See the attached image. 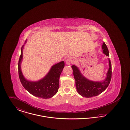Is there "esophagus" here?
Returning a JSON list of instances; mask_svg holds the SVG:
<instances>
[{
    "label": "esophagus",
    "instance_id": "34e87169",
    "mask_svg": "<svg viewBox=\"0 0 130 130\" xmlns=\"http://www.w3.org/2000/svg\"><path fill=\"white\" fill-rule=\"evenodd\" d=\"M65 61H66V63L67 65H70V64H71V63L73 62V59H72V58H71V57H68V58L66 59Z\"/></svg>",
    "mask_w": 130,
    "mask_h": 130
}]
</instances>
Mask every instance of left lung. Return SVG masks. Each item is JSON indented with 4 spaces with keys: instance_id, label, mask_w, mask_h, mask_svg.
Segmentation results:
<instances>
[{
    "instance_id": "1",
    "label": "left lung",
    "mask_w": 130,
    "mask_h": 130,
    "mask_svg": "<svg viewBox=\"0 0 130 130\" xmlns=\"http://www.w3.org/2000/svg\"><path fill=\"white\" fill-rule=\"evenodd\" d=\"M102 48L103 53L106 56H109V50L105 42L103 44ZM109 68L107 74V77L102 82L89 80L83 76L76 66L75 65L72 66L76 90L79 94L83 97L89 98L97 96L105 91L111 80V65L110 59H109Z\"/></svg>"
}]
</instances>
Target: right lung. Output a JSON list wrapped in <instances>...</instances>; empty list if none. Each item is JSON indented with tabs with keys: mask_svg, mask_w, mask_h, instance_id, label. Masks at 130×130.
Segmentation results:
<instances>
[{
	"mask_svg": "<svg viewBox=\"0 0 130 130\" xmlns=\"http://www.w3.org/2000/svg\"><path fill=\"white\" fill-rule=\"evenodd\" d=\"M23 46L24 45L21 49V55L18 64L19 77L22 86L34 96L44 99L51 98L58 91L59 87V77L64 67L65 63L63 61L53 66L48 74L40 80L36 82L27 80L23 76L20 68Z\"/></svg>",
	"mask_w": 130,
	"mask_h": 130,
	"instance_id": "right-lung-1",
	"label": "right lung"
}]
</instances>
